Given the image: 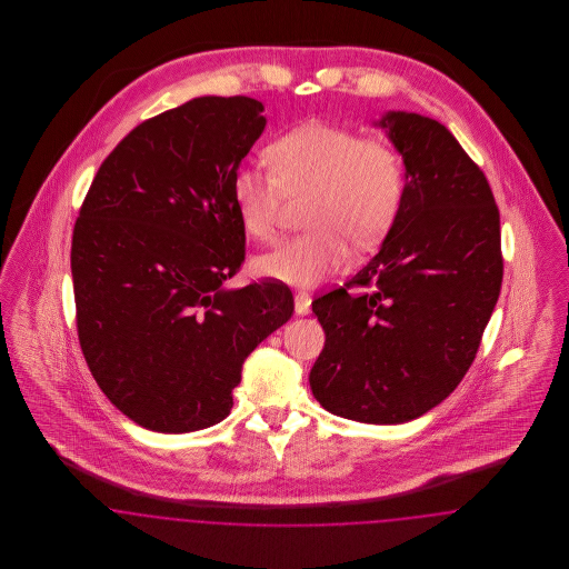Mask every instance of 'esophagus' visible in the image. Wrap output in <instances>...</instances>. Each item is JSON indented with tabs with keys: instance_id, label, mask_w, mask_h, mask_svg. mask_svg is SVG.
Returning <instances> with one entry per match:
<instances>
[{
	"instance_id": "34e87169",
	"label": "esophagus",
	"mask_w": 569,
	"mask_h": 569,
	"mask_svg": "<svg viewBox=\"0 0 569 569\" xmlns=\"http://www.w3.org/2000/svg\"><path fill=\"white\" fill-rule=\"evenodd\" d=\"M295 311H297V316H307L311 311V298H309V295H297L295 297Z\"/></svg>"
}]
</instances>
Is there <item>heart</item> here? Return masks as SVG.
I'll return each instance as SVG.
<instances>
[{
    "label": "heart",
    "instance_id": "heart-1",
    "mask_svg": "<svg viewBox=\"0 0 569 569\" xmlns=\"http://www.w3.org/2000/svg\"><path fill=\"white\" fill-rule=\"evenodd\" d=\"M271 170L243 166L232 177V202L247 234L269 241L283 196L311 191L305 223L253 260V272L295 288H316L350 258V243H378L399 216L406 168L388 142L307 121L277 136L267 149Z\"/></svg>",
    "mask_w": 569,
    "mask_h": 569
}]
</instances>
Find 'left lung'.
I'll use <instances>...</instances> for the list:
<instances>
[{"label": "left lung", "instance_id": "left-lung-1", "mask_svg": "<svg viewBox=\"0 0 569 569\" xmlns=\"http://www.w3.org/2000/svg\"><path fill=\"white\" fill-rule=\"evenodd\" d=\"M373 126L403 158V202L369 264L313 300L326 343L309 383L335 416L403 425L471 367L501 290V232L485 172L446 126L407 110Z\"/></svg>", "mask_w": 569, "mask_h": 569}]
</instances>
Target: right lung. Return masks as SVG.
I'll list each match as a JSON object with an SVG mask.
<instances>
[{
    "label": "right lung",
    "mask_w": 569,
    "mask_h": 569,
    "mask_svg": "<svg viewBox=\"0 0 569 569\" xmlns=\"http://www.w3.org/2000/svg\"><path fill=\"white\" fill-rule=\"evenodd\" d=\"M264 126L253 98H193L126 136L82 202L81 350L110 403L149 431L221 422L244 358L295 313L283 283L226 286L244 260L232 177Z\"/></svg>",
    "instance_id": "right-lung-1"
}]
</instances>
